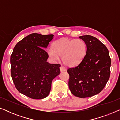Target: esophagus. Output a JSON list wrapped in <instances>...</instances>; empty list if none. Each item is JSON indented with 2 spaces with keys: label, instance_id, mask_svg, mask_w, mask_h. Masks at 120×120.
Instances as JSON below:
<instances>
[{
  "label": "esophagus",
  "instance_id": "1",
  "mask_svg": "<svg viewBox=\"0 0 120 120\" xmlns=\"http://www.w3.org/2000/svg\"><path fill=\"white\" fill-rule=\"evenodd\" d=\"M60 71H65V68L63 66H62V65H61V66L60 67Z\"/></svg>",
  "mask_w": 120,
  "mask_h": 120
}]
</instances>
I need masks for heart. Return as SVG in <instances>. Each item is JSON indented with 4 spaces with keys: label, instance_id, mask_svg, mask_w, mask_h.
<instances>
[{
    "label": "heart",
    "instance_id": "b5f03b06",
    "mask_svg": "<svg viewBox=\"0 0 120 120\" xmlns=\"http://www.w3.org/2000/svg\"><path fill=\"white\" fill-rule=\"evenodd\" d=\"M86 51L87 46L83 40L64 38L56 41L53 44V48L48 49L47 53L54 60H58L61 56L64 64L74 67L83 60Z\"/></svg>",
    "mask_w": 120,
    "mask_h": 120
}]
</instances>
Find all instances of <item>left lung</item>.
<instances>
[{
  "label": "left lung",
  "mask_w": 120,
  "mask_h": 120,
  "mask_svg": "<svg viewBox=\"0 0 120 120\" xmlns=\"http://www.w3.org/2000/svg\"><path fill=\"white\" fill-rule=\"evenodd\" d=\"M87 46L83 60L67 70L69 87L75 96L90 97L102 91L110 75L111 58L104 44L91 35L79 37Z\"/></svg>",
  "instance_id": "1"
}]
</instances>
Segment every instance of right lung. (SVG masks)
<instances>
[{"instance_id":"1","label":"right lung","mask_w":120,"mask_h":120,"mask_svg":"<svg viewBox=\"0 0 120 120\" xmlns=\"http://www.w3.org/2000/svg\"><path fill=\"white\" fill-rule=\"evenodd\" d=\"M53 34H29L16 44L10 57L11 75L19 92L34 99L49 94L52 80L60 73V64L47 62V48Z\"/></svg>"}]
</instances>
